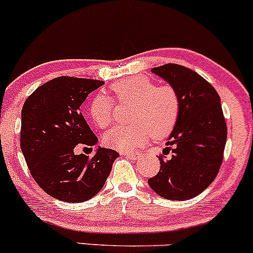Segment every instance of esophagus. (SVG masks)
<instances>
[{
  "mask_svg": "<svg viewBox=\"0 0 253 253\" xmlns=\"http://www.w3.org/2000/svg\"><path fill=\"white\" fill-rule=\"evenodd\" d=\"M123 155L126 156L127 158L133 159V161H136V159L139 158V156H140V153L139 152H125V153H123Z\"/></svg>",
  "mask_w": 253,
  "mask_h": 253,
  "instance_id": "1",
  "label": "esophagus"
}]
</instances>
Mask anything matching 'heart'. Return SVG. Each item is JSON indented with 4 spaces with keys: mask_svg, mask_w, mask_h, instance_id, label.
Segmentation results:
<instances>
[{
    "mask_svg": "<svg viewBox=\"0 0 253 253\" xmlns=\"http://www.w3.org/2000/svg\"><path fill=\"white\" fill-rule=\"evenodd\" d=\"M110 89L119 102H132L128 118L133 121L104 134V144L110 149L128 152L146 143L151 134L163 139L175 128L181 103L172 86L155 85L146 77H130L114 83ZM89 114L101 128L109 126L114 120L112 98L97 94L89 104Z\"/></svg>",
    "mask_w": 253,
    "mask_h": 253,
    "instance_id": "b5f03b06",
    "label": "heart"
}]
</instances>
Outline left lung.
Segmentation results:
<instances>
[{
    "label": "left lung",
    "instance_id": "obj_1",
    "mask_svg": "<svg viewBox=\"0 0 253 253\" xmlns=\"http://www.w3.org/2000/svg\"><path fill=\"white\" fill-rule=\"evenodd\" d=\"M151 72L176 90L181 108L165 144L172 155L159 157L161 170L147 183L164 199L185 201L207 189L219 172L227 139L221 100L211 84L182 65L165 64ZM164 150L168 155L171 147Z\"/></svg>",
    "mask_w": 253,
    "mask_h": 253
}]
</instances>
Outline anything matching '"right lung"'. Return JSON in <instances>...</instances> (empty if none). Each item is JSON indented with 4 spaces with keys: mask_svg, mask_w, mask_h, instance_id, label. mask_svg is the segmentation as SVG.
Returning <instances> with one entry per match:
<instances>
[{
    "mask_svg": "<svg viewBox=\"0 0 253 253\" xmlns=\"http://www.w3.org/2000/svg\"><path fill=\"white\" fill-rule=\"evenodd\" d=\"M103 84L57 77L36 89L22 107L20 146L26 163L39 187L60 201L80 203L94 197L119 157L117 151L100 146L92 158L74 152L78 144H97L80 107Z\"/></svg>",
    "mask_w": 253,
    "mask_h": 253,
    "instance_id": "1",
    "label": "right lung"
}]
</instances>
